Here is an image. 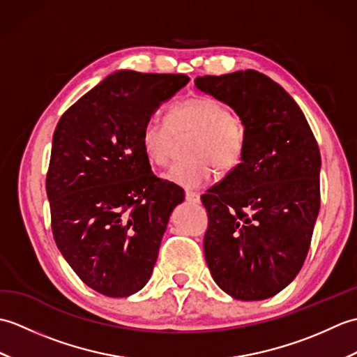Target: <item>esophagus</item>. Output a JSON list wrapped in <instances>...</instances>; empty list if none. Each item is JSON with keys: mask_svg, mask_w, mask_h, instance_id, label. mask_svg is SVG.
I'll list each match as a JSON object with an SVG mask.
<instances>
[{"mask_svg": "<svg viewBox=\"0 0 357 357\" xmlns=\"http://www.w3.org/2000/svg\"><path fill=\"white\" fill-rule=\"evenodd\" d=\"M185 199L188 201V202H195V204H198V202H201V196H199V193H196V192H185Z\"/></svg>", "mask_w": 357, "mask_h": 357, "instance_id": "34e87169", "label": "esophagus"}]
</instances>
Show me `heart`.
I'll return each instance as SVG.
<instances>
[{
    "instance_id": "b5f03b06",
    "label": "heart",
    "mask_w": 357,
    "mask_h": 357,
    "mask_svg": "<svg viewBox=\"0 0 357 357\" xmlns=\"http://www.w3.org/2000/svg\"><path fill=\"white\" fill-rule=\"evenodd\" d=\"M190 130L192 159L178 161L162 176L183 188H198L213 176V162L219 170H230L239 162L245 149L242 121L211 96H193L172 107L169 121L150 116L141 128V149L151 164L169 161L173 135Z\"/></svg>"
}]
</instances>
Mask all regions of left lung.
Instances as JSON below:
<instances>
[{"label":"left lung","mask_w":357,"mask_h":357,"mask_svg":"<svg viewBox=\"0 0 357 357\" xmlns=\"http://www.w3.org/2000/svg\"><path fill=\"white\" fill-rule=\"evenodd\" d=\"M195 86L230 105L247 136L241 164L201 198L208 270L234 299H268L307 257L321 206L319 147L299 105L264 73L207 75Z\"/></svg>","instance_id":"left-lung-1"}]
</instances>
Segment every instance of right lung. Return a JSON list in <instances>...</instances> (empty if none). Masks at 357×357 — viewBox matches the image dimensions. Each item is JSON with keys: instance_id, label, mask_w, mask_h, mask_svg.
Here are the masks:
<instances>
[{"instance_id": "add662e5", "label": "right lung", "mask_w": 357, "mask_h": 357, "mask_svg": "<svg viewBox=\"0 0 357 357\" xmlns=\"http://www.w3.org/2000/svg\"><path fill=\"white\" fill-rule=\"evenodd\" d=\"M185 75L118 70L75 102L53 133L45 190L59 252L109 298L149 282L183 188L151 172L141 128Z\"/></svg>"}]
</instances>
